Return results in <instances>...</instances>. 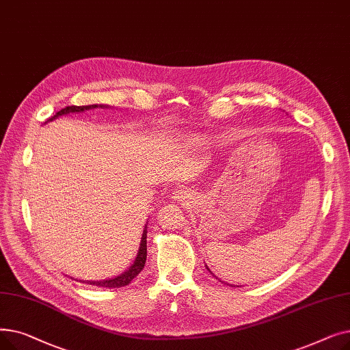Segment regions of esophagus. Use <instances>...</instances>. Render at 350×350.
Masks as SVG:
<instances>
[{
  "label": "esophagus",
  "instance_id": "1",
  "mask_svg": "<svg viewBox=\"0 0 350 350\" xmlns=\"http://www.w3.org/2000/svg\"><path fill=\"white\" fill-rule=\"evenodd\" d=\"M186 194H185V191L183 190H177L176 193H174V198H181V197H185Z\"/></svg>",
  "mask_w": 350,
  "mask_h": 350
}]
</instances>
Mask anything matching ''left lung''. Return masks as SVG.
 <instances>
[{
    "instance_id": "obj_1",
    "label": "left lung",
    "mask_w": 350,
    "mask_h": 350,
    "mask_svg": "<svg viewBox=\"0 0 350 350\" xmlns=\"http://www.w3.org/2000/svg\"><path fill=\"white\" fill-rule=\"evenodd\" d=\"M207 269H208V268H207ZM208 271H210V269H208ZM210 272H211V271H210ZM227 285H228V284H227Z\"/></svg>"
}]
</instances>
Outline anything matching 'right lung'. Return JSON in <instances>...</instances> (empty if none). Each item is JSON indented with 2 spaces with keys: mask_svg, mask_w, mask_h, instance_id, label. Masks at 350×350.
<instances>
[{
  "mask_svg": "<svg viewBox=\"0 0 350 350\" xmlns=\"http://www.w3.org/2000/svg\"><path fill=\"white\" fill-rule=\"evenodd\" d=\"M94 107H98V105H88V106H77V105H73V106H66V107L61 109L59 112L55 113L52 118H49L46 122H51L53 119H57L58 116H62V115L69 113V112H83V110L94 109ZM146 238H147V231L144 230L143 235H142L140 250H139V254L136 256L135 264L131 268H129L124 273H122L120 277H116V278H112V280H105V281H89L88 284L96 285V286H103V288H120V286H124V285L131 284L137 277V275L140 273V271L144 268V264H146V256H147Z\"/></svg>",
  "mask_w": 350,
  "mask_h": 350,
  "instance_id": "add662e5",
  "label": "right lung"
}]
</instances>
